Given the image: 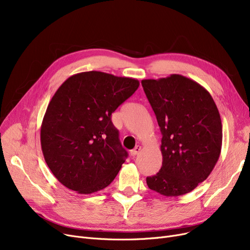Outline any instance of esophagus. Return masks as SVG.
I'll use <instances>...</instances> for the list:
<instances>
[{"instance_id":"obj_1","label":"esophagus","mask_w":250,"mask_h":250,"mask_svg":"<svg viewBox=\"0 0 250 250\" xmlns=\"http://www.w3.org/2000/svg\"><path fill=\"white\" fill-rule=\"evenodd\" d=\"M140 151H141V147H140V146H137L134 150L130 151V156H132V157L137 156V155L140 153Z\"/></svg>"}]
</instances>
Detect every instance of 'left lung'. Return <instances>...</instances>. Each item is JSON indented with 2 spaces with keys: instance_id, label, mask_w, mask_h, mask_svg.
I'll list each match as a JSON object with an SVG mask.
<instances>
[{
  "instance_id": "1",
  "label": "left lung",
  "mask_w": 250,
  "mask_h": 250,
  "mask_svg": "<svg viewBox=\"0 0 250 250\" xmlns=\"http://www.w3.org/2000/svg\"><path fill=\"white\" fill-rule=\"evenodd\" d=\"M142 86L162 134V167L147 185L165 196L190 192L211 174L221 154L217 105L202 85L181 75L147 79Z\"/></svg>"
}]
</instances>
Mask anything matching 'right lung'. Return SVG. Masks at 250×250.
<instances>
[{"mask_svg":"<svg viewBox=\"0 0 250 250\" xmlns=\"http://www.w3.org/2000/svg\"><path fill=\"white\" fill-rule=\"evenodd\" d=\"M137 79L90 71L68 78L46 108L42 149L62 186L81 194L108 187L127 157L111 122L139 88Z\"/></svg>","mask_w":250,"mask_h":250,"instance_id":"right-lung-1","label":"right lung"}]
</instances>
